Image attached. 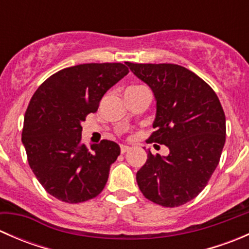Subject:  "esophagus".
I'll return each mask as SVG.
<instances>
[{
    "mask_svg": "<svg viewBox=\"0 0 249 249\" xmlns=\"http://www.w3.org/2000/svg\"><path fill=\"white\" fill-rule=\"evenodd\" d=\"M129 150H130L129 145H120V152H122L123 154H124V153H126V152H129Z\"/></svg>",
    "mask_w": 249,
    "mask_h": 249,
    "instance_id": "obj_1",
    "label": "esophagus"
}]
</instances>
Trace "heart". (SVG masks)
Returning <instances> with one entry per match:
<instances>
[{"instance_id":"b5f03b06","label":"heart","mask_w":249,"mask_h":249,"mask_svg":"<svg viewBox=\"0 0 249 249\" xmlns=\"http://www.w3.org/2000/svg\"><path fill=\"white\" fill-rule=\"evenodd\" d=\"M140 85H135V87H130V88H139Z\"/></svg>"}]
</instances>
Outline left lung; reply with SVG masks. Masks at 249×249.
Returning <instances> with one entry per match:
<instances>
[{"instance_id":"left-lung-1","label":"left lung","mask_w":249,"mask_h":249,"mask_svg":"<svg viewBox=\"0 0 249 249\" xmlns=\"http://www.w3.org/2000/svg\"><path fill=\"white\" fill-rule=\"evenodd\" d=\"M132 73L152 89L157 101L147 142L165 144L167 157L148 150L137 171L140 190L164 207L196 197L219 164L225 143V114L217 94L201 78L175 64H132Z\"/></svg>"}]
</instances>
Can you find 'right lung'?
Here are the masks:
<instances>
[{"mask_svg": "<svg viewBox=\"0 0 249 249\" xmlns=\"http://www.w3.org/2000/svg\"><path fill=\"white\" fill-rule=\"evenodd\" d=\"M127 73L120 62L77 65L50 76L32 96L21 141L35 176L56 199L84 202L104 190L120 147L104 140L87 148L82 122Z\"/></svg>", "mask_w": 249, "mask_h": 249, "instance_id": "add662e5", "label": "right lung"}]
</instances>
